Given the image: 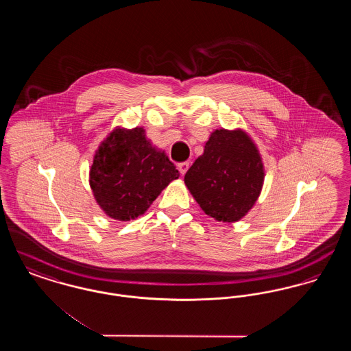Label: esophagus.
Listing matches in <instances>:
<instances>
[{
    "label": "esophagus",
    "mask_w": 351,
    "mask_h": 351,
    "mask_svg": "<svg viewBox=\"0 0 351 351\" xmlns=\"http://www.w3.org/2000/svg\"><path fill=\"white\" fill-rule=\"evenodd\" d=\"M178 168H179L180 173L184 175V173L186 172V169L189 168V162H182V163H179V165H178Z\"/></svg>",
    "instance_id": "34e87169"
}]
</instances>
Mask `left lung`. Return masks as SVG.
I'll return each mask as SVG.
<instances>
[{
	"instance_id": "left-lung-1",
	"label": "left lung",
	"mask_w": 351,
	"mask_h": 351,
	"mask_svg": "<svg viewBox=\"0 0 351 351\" xmlns=\"http://www.w3.org/2000/svg\"><path fill=\"white\" fill-rule=\"evenodd\" d=\"M265 180L259 151L243 130L217 129L184 176L185 185L210 217L235 222L258 200Z\"/></svg>"
}]
</instances>
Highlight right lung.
Masks as SVG:
<instances>
[{"instance_id":"obj_1","label":"right lung","mask_w":351,"mask_h":351,"mask_svg":"<svg viewBox=\"0 0 351 351\" xmlns=\"http://www.w3.org/2000/svg\"><path fill=\"white\" fill-rule=\"evenodd\" d=\"M179 175L165 151L151 146L143 128H117L96 151L89 184L106 216L130 221Z\"/></svg>"}]
</instances>
